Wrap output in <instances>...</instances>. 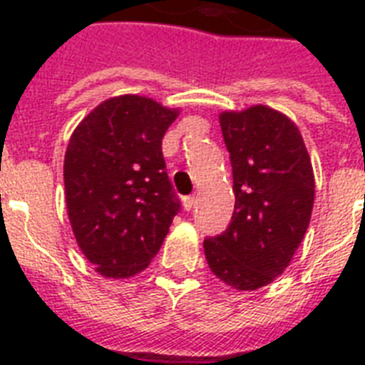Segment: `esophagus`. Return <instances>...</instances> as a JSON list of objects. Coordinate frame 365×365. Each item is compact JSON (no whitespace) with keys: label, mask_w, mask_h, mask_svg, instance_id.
I'll list each match as a JSON object with an SVG mask.
<instances>
[{"label":"esophagus","mask_w":365,"mask_h":365,"mask_svg":"<svg viewBox=\"0 0 365 365\" xmlns=\"http://www.w3.org/2000/svg\"><path fill=\"white\" fill-rule=\"evenodd\" d=\"M195 205H197V197L195 195H189V197H183V208L185 210H193Z\"/></svg>","instance_id":"esophagus-1"}]
</instances>
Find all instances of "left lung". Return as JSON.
<instances>
[{
  "label": "left lung",
  "mask_w": 365,
  "mask_h": 365,
  "mask_svg": "<svg viewBox=\"0 0 365 365\" xmlns=\"http://www.w3.org/2000/svg\"><path fill=\"white\" fill-rule=\"evenodd\" d=\"M233 166L235 212L205 239L210 271L237 289H257L289 265L311 222L314 176L297 126L267 106L220 115Z\"/></svg>",
  "instance_id": "1"
}]
</instances>
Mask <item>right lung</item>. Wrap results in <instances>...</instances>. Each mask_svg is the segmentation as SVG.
<instances>
[{
    "instance_id": "obj_1",
    "label": "right lung",
    "mask_w": 365,
    "mask_h": 365,
    "mask_svg": "<svg viewBox=\"0 0 365 365\" xmlns=\"http://www.w3.org/2000/svg\"><path fill=\"white\" fill-rule=\"evenodd\" d=\"M176 115L155 100L125 94L106 100L71 134L68 216L79 248L104 277L143 271L182 210L163 157Z\"/></svg>"
}]
</instances>
